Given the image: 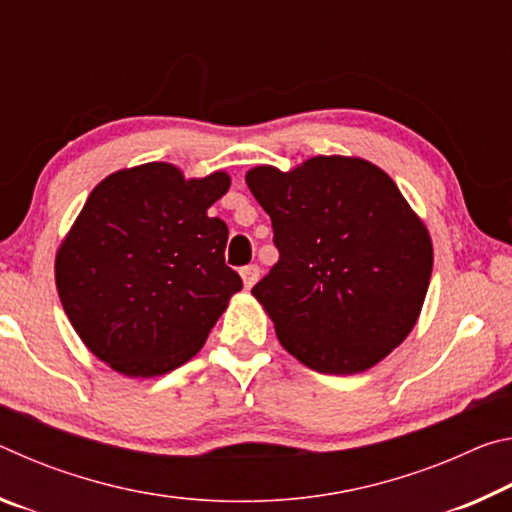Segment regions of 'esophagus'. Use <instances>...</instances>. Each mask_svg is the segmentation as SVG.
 <instances>
[{
	"mask_svg": "<svg viewBox=\"0 0 512 512\" xmlns=\"http://www.w3.org/2000/svg\"><path fill=\"white\" fill-rule=\"evenodd\" d=\"M241 280H244V287L246 289H253L257 280H259V266L250 264L246 268H241Z\"/></svg>",
	"mask_w": 512,
	"mask_h": 512,
	"instance_id": "esophagus-1",
	"label": "esophagus"
}]
</instances>
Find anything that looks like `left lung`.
<instances>
[{"label": "left lung", "instance_id": "1", "mask_svg": "<svg viewBox=\"0 0 512 512\" xmlns=\"http://www.w3.org/2000/svg\"><path fill=\"white\" fill-rule=\"evenodd\" d=\"M246 185L280 250L253 296L282 348L325 375L377 366L418 323L433 268L427 225L393 178L354 155H316L289 171L259 164Z\"/></svg>", "mask_w": 512, "mask_h": 512}]
</instances>
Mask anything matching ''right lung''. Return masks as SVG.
<instances>
[{
  "label": "right lung",
  "mask_w": 512,
  "mask_h": 512,
  "mask_svg": "<svg viewBox=\"0 0 512 512\" xmlns=\"http://www.w3.org/2000/svg\"><path fill=\"white\" fill-rule=\"evenodd\" d=\"M230 189L176 164L119 169L92 189L56 250V289L74 332L126 377H160L203 348L241 291L225 266L228 225L207 210Z\"/></svg>",
  "instance_id": "right-lung-1"
}]
</instances>
